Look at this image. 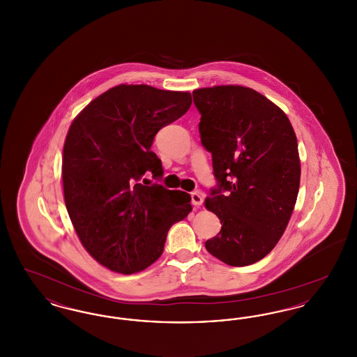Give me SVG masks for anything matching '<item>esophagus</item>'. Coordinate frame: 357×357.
I'll return each mask as SVG.
<instances>
[{
	"label": "esophagus",
	"mask_w": 357,
	"mask_h": 357,
	"mask_svg": "<svg viewBox=\"0 0 357 357\" xmlns=\"http://www.w3.org/2000/svg\"><path fill=\"white\" fill-rule=\"evenodd\" d=\"M191 204L194 206H201L204 204V197L201 192H191Z\"/></svg>",
	"instance_id": "esophagus-1"
}]
</instances>
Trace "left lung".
I'll list each match as a JSON object with an SVG mask.
<instances>
[{"label": "left lung", "mask_w": 357, "mask_h": 357, "mask_svg": "<svg viewBox=\"0 0 357 357\" xmlns=\"http://www.w3.org/2000/svg\"><path fill=\"white\" fill-rule=\"evenodd\" d=\"M192 96L218 181L204 207L222 223L204 246L230 266L252 265L272 252L293 213L301 175L297 137L285 112L252 88L215 85Z\"/></svg>", "instance_id": "left-lung-1"}]
</instances>
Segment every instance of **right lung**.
I'll use <instances>...</instances> for the list:
<instances>
[{"mask_svg":"<svg viewBox=\"0 0 357 357\" xmlns=\"http://www.w3.org/2000/svg\"><path fill=\"white\" fill-rule=\"evenodd\" d=\"M191 93L120 84L89 102L69 127L63 187L85 250L112 272H142L162 255L171 226L192 210L181 190L139 183L163 175L156 132L185 115Z\"/></svg>","mask_w":357,"mask_h":357,"instance_id":"add662e5","label":"right lung"}]
</instances>
